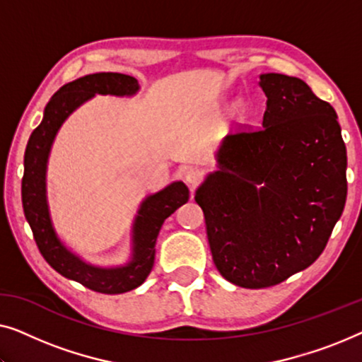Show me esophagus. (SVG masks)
<instances>
[{
    "label": "esophagus",
    "mask_w": 362,
    "mask_h": 362,
    "mask_svg": "<svg viewBox=\"0 0 362 362\" xmlns=\"http://www.w3.org/2000/svg\"><path fill=\"white\" fill-rule=\"evenodd\" d=\"M185 180H186V182H189V186L194 187V186H197V182L202 180V171L199 170V168H196V166L186 168Z\"/></svg>",
    "instance_id": "obj_1"
}]
</instances>
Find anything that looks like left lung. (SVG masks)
<instances>
[{"label":"left lung","mask_w":362,"mask_h":362,"mask_svg":"<svg viewBox=\"0 0 362 362\" xmlns=\"http://www.w3.org/2000/svg\"><path fill=\"white\" fill-rule=\"evenodd\" d=\"M264 122L224 138L219 171L194 199L219 274L265 288L321 255L348 194L346 145L334 108L301 78L262 74Z\"/></svg>","instance_id":"1"}]
</instances>
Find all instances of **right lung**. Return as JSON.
<instances>
[{"label": "right lung", "mask_w": 362, "mask_h": 362, "mask_svg": "<svg viewBox=\"0 0 362 362\" xmlns=\"http://www.w3.org/2000/svg\"><path fill=\"white\" fill-rule=\"evenodd\" d=\"M138 81L117 72H98L69 82L54 93L44 108L41 125L29 136L24 153V176L21 182L23 209L31 226L41 255L54 270L69 280L78 281L98 293H125L140 286L155 264L156 237L166 217L189 199V189L182 181H175L165 189L150 194L141 202L132 229V259L120 267H98L72 254L59 239L49 214L46 194V171L51 146L59 128L71 113L100 95H135Z\"/></svg>", "instance_id": "right-lung-1"}]
</instances>
